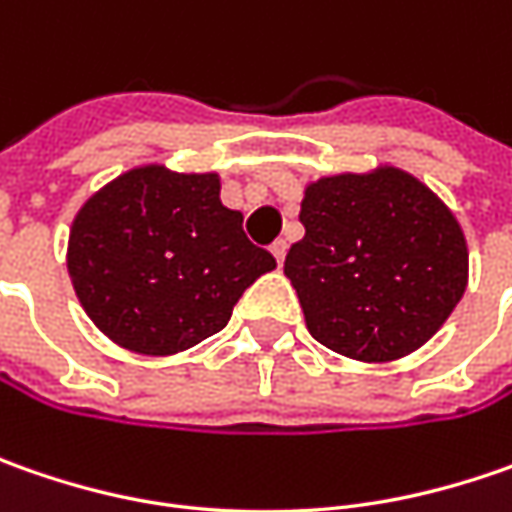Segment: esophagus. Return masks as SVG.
Returning a JSON list of instances; mask_svg holds the SVG:
<instances>
[{"label":"esophagus","mask_w":512,"mask_h":512,"mask_svg":"<svg viewBox=\"0 0 512 512\" xmlns=\"http://www.w3.org/2000/svg\"><path fill=\"white\" fill-rule=\"evenodd\" d=\"M270 253H273L276 265L282 267V262H285V256H287V242H276V245L270 247Z\"/></svg>","instance_id":"1"}]
</instances>
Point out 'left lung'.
I'll list each match as a JSON object with an SVG mask.
<instances>
[{
    "label": "left lung",
    "mask_w": 512,
    "mask_h": 512,
    "mask_svg": "<svg viewBox=\"0 0 512 512\" xmlns=\"http://www.w3.org/2000/svg\"><path fill=\"white\" fill-rule=\"evenodd\" d=\"M285 276L310 336L359 362H393L447 322L467 287L456 216L399 168L307 185Z\"/></svg>",
    "instance_id": "8db88e82"
}]
</instances>
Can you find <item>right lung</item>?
<instances>
[{"instance_id":"obj_1","label":"right lung","mask_w":512,"mask_h":512,"mask_svg":"<svg viewBox=\"0 0 512 512\" xmlns=\"http://www.w3.org/2000/svg\"><path fill=\"white\" fill-rule=\"evenodd\" d=\"M276 259L219 199L216 173L133 168L93 193L70 227L68 270L93 325L145 356L219 333Z\"/></svg>"}]
</instances>
